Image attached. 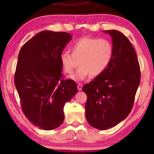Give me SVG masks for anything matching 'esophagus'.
<instances>
[{
    "instance_id": "1",
    "label": "esophagus",
    "mask_w": 154,
    "mask_h": 154,
    "mask_svg": "<svg viewBox=\"0 0 154 154\" xmlns=\"http://www.w3.org/2000/svg\"><path fill=\"white\" fill-rule=\"evenodd\" d=\"M82 87H83V85H82V83H78V85H77V88H78V90H82Z\"/></svg>"
}]
</instances>
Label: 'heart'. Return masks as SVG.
Here are the masks:
<instances>
[{"mask_svg":"<svg viewBox=\"0 0 154 154\" xmlns=\"http://www.w3.org/2000/svg\"><path fill=\"white\" fill-rule=\"evenodd\" d=\"M71 53L63 51L60 59L65 72L72 74L75 69L81 66L71 77L75 80H83L89 75H102L110 64L113 57L112 43L105 38L82 37L75 41L71 46Z\"/></svg>","mask_w":154,"mask_h":154,"instance_id":"b5f03b06","label":"heart"}]
</instances>
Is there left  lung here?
<instances>
[{
  "label": "left lung",
  "instance_id": "obj_1",
  "mask_svg": "<svg viewBox=\"0 0 154 154\" xmlns=\"http://www.w3.org/2000/svg\"><path fill=\"white\" fill-rule=\"evenodd\" d=\"M104 32L111 36V62L102 75L82 88L88 97L86 119L91 126L98 130L116 126L128 116L140 81L139 60L128 38L116 30Z\"/></svg>",
  "mask_w": 154,
  "mask_h": 154
}]
</instances>
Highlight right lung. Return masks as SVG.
I'll return each mask as SVG.
<instances>
[{
	"mask_svg": "<svg viewBox=\"0 0 154 154\" xmlns=\"http://www.w3.org/2000/svg\"><path fill=\"white\" fill-rule=\"evenodd\" d=\"M71 38L69 33L44 30L28 40L19 52L15 85L23 113L41 129L60 126L65 103L77 92L75 81L62 76L60 59Z\"/></svg>",
	"mask_w": 154,
	"mask_h": 154,
	"instance_id": "add662e5",
	"label": "right lung"
}]
</instances>
